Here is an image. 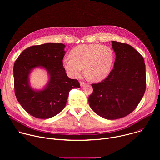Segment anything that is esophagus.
I'll return each instance as SVG.
<instances>
[{
	"label": "esophagus",
	"instance_id": "obj_1",
	"mask_svg": "<svg viewBox=\"0 0 160 160\" xmlns=\"http://www.w3.org/2000/svg\"><path fill=\"white\" fill-rule=\"evenodd\" d=\"M80 86H81V87H83V86H84V85H85L86 83H85V82H80Z\"/></svg>",
	"mask_w": 160,
	"mask_h": 160
}]
</instances>
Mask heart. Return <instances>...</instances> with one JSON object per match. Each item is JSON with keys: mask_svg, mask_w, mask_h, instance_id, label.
<instances>
[{"mask_svg": "<svg viewBox=\"0 0 160 160\" xmlns=\"http://www.w3.org/2000/svg\"><path fill=\"white\" fill-rule=\"evenodd\" d=\"M70 58H64L62 65L71 77L80 76L83 68L92 82H100L109 74L114 61V52L111 48L99 44L79 45L73 48Z\"/></svg>", "mask_w": 160, "mask_h": 160, "instance_id": "heart-1", "label": "heart"}]
</instances>
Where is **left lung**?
Instances as JSON below:
<instances>
[{"label":"left lung","mask_w":160,"mask_h":160,"mask_svg":"<svg viewBox=\"0 0 160 160\" xmlns=\"http://www.w3.org/2000/svg\"><path fill=\"white\" fill-rule=\"evenodd\" d=\"M116 58L113 69L101 82L93 83L89 105L108 120L131 113L142 99L146 85V66L142 55L131 45L111 41Z\"/></svg>","instance_id":"8db88e82"}]
</instances>
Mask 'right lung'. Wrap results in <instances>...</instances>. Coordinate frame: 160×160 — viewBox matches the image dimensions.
I'll use <instances>...</instances> for the list:
<instances>
[{
  "mask_svg": "<svg viewBox=\"0 0 160 160\" xmlns=\"http://www.w3.org/2000/svg\"><path fill=\"white\" fill-rule=\"evenodd\" d=\"M65 45L47 43L33 45L22 51L14 64L16 97L30 115L40 119L52 118L65 107L71 89L79 88L76 79H71L62 65ZM42 67L50 75L49 82L41 91L29 85V75L35 67Z\"/></svg>",
  "mask_w": 160,
  "mask_h": 160,
  "instance_id": "obj_1",
  "label": "right lung"
}]
</instances>
